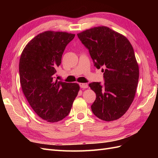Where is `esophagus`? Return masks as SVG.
Instances as JSON below:
<instances>
[{
	"label": "esophagus",
	"instance_id": "esophagus-1",
	"mask_svg": "<svg viewBox=\"0 0 158 158\" xmlns=\"http://www.w3.org/2000/svg\"><path fill=\"white\" fill-rule=\"evenodd\" d=\"M79 85H80V87L82 88H87L88 87V85L85 83H80Z\"/></svg>",
	"mask_w": 158,
	"mask_h": 158
}]
</instances>
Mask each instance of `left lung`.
Segmentation results:
<instances>
[{"label":"left lung","instance_id":"8db88e82","mask_svg":"<svg viewBox=\"0 0 158 158\" xmlns=\"http://www.w3.org/2000/svg\"><path fill=\"white\" fill-rule=\"evenodd\" d=\"M77 35L88 49L94 66L102 68L103 73V84H89L96 94L92 111L103 121L117 120L132 103L139 78L132 46L127 37L106 26L91 28Z\"/></svg>","mask_w":158,"mask_h":158}]
</instances>
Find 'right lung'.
<instances>
[{
	"label": "right lung",
	"mask_w": 158,
	"mask_h": 158,
	"mask_svg": "<svg viewBox=\"0 0 158 158\" xmlns=\"http://www.w3.org/2000/svg\"><path fill=\"white\" fill-rule=\"evenodd\" d=\"M75 34L47 31L40 33L23 49L19 63L23 93L36 114L55 123L70 113L80 87L54 80L66 46Z\"/></svg>",
	"instance_id": "add662e5"
}]
</instances>
